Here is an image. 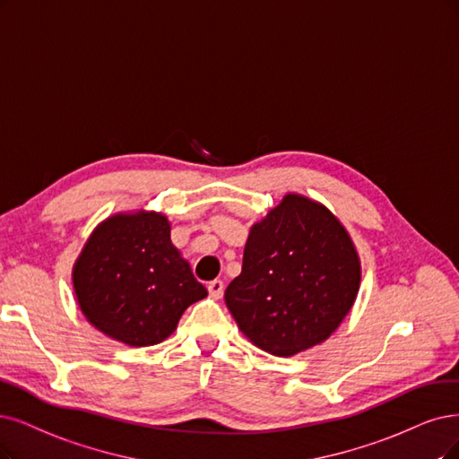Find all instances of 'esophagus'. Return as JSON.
Instances as JSON below:
<instances>
[{"label": "esophagus", "instance_id": "1", "mask_svg": "<svg viewBox=\"0 0 459 459\" xmlns=\"http://www.w3.org/2000/svg\"><path fill=\"white\" fill-rule=\"evenodd\" d=\"M225 291V283L221 280H213L208 283V293L212 299H221V295H223Z\"/></svg>", "mask_w": 459, "mask_h": 459}]
</instances>
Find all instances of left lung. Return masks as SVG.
I'll return each instance as SVG.
<instances>
[{
	"label": "left lung",
	"mask_w": 459,
	"mask_h": 459,
	"mask_svg": "<svg viewBox=\"0 0 459 459\" xmlns=\"http://www.w3.org/2000/svg\"><path fill=\"white\" fill-rule=\"evenodd\" d=\"M359 280L358 253L336 217L287 195L251 227L242 273L229 283L225 302L253 344L290 358L341 325Z\"/></svg>",
	"instance_id": "left-lung-1"
}]
</instances>
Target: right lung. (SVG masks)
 <instances>
[{
  "mask_svg": "<svg viewBox=\"0 0 459 459\" xmlns=\"http://www.w3.org/2000/svg\"><path fill=\"white\" fill-rule=\"evenodd\" d=\"M74 287L96 329L135 348L164 341L181 314L208 295L179 257L160 213L101 223L74 268Z\"/></svg>",
  "mask_w": 459,
  "mask_h": 459,
  "instance_id": "right-lung-1",
  "label": "right lung"
}]
</instances>
